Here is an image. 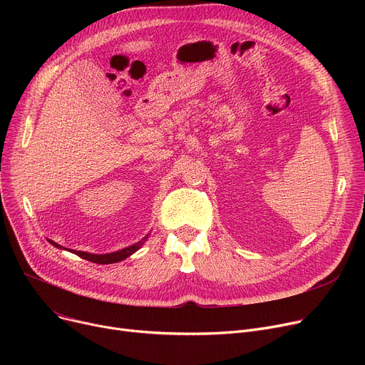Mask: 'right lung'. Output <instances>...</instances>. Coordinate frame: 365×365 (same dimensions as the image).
Wrapping results in <instances>:
<instances>
[{
    "label": "right lung",
    "instance_id": "obj_1",
    "mask_svg": "<svg viewBox=\"0 0 365 365\" xmlns=\"http://www.w3.org/2000/svg\"><path fill=\"white\" fill-rule=\"evenodd\" d=\"M148 238H149V234L145 235V237H143L140 241H138L136 244L128 245V247H125V248H121V250H118V252L106 253V255H93V253H87V252H73V250H71V252H72L73 255H76V256H80V257L86 259V260H90V262H94V263H99V264H109V263L121 262V260L130 257L133 253H136V252L139 250V248L145 244V241H146ZM48 242H50L51 245L57 247V248H63L62 245H59V244L51 241V240H48ZM63 250H65V248H63Z\"/></svg>",
    "mask_w": 365,
    "mask_h": 365
}]
</instances>
